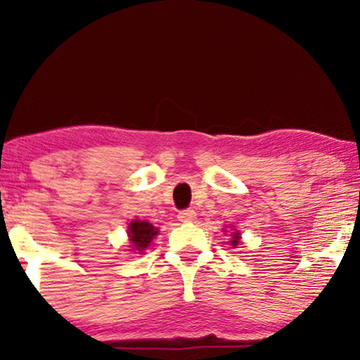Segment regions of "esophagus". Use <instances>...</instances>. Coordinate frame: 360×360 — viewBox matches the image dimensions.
<instances>
[{
  "label": "esophagus",
  "mask_w": 360,
  "mask_h": 360,
  "mask_svg": "<svg viewBox=\"0 0 360 360\" xmlns=\"http://www.w3.org/2000/svg\"><path fill=\"white\" fill-rule=\"evenodd\" d=\"M195 218H196L195 210H184L179 213V219L181 223H191V221H195Z\"/></svg>",
  "instance_id": "1"
}]
</instances>
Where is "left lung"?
Wrapping results in <instances>:
<instances>
[{
    "label": "left lung",
    "mask_w": 360,
    "mask_h": 360,
    "mask_svg": "<svg viewBox=\"0 0 360 360\" xmlns=\"http://www.w3.org/2000/svg\"><path fill=\"white\" fill-rule=\"evenodd\" d=\"M239 240H240V233H239V231H234V233L231 234V240H229L231 245H233V248H236V245L239 244Z\"/></svg>",
    "instance_id": "8db88e82"
}]
</instances>
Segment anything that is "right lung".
<instances>
[{
	"mask_svg": "<svg viewBox=\"0 0 360 360\" xmlns=\"http://www.w3.org/2000/svg\"><path fill=\"white\" fill-rule=\"evenodd\" d=\"M127 236H129L132 250L142 254L147 248H149L150 240L154 239V236H157V229L150 223H147V221L134 219L129 223Z\"/></svg>",
	"mask_w": 360,
	"mask_h": 360,
	"instance_id": "add662e5",
	"label": "right lung"
}]
</instances>
